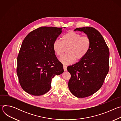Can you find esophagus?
<instances>
[{"label":"esophagus","instance_id":"34e87169","mask_svg":"<svg viewBox=\"0 0 121 121\" xmlns=\"http://www.w3.org/2000/svg\"><path fill=\"white\" fill-rule=\"evenodd\" d=\"M63 68H64V70L65 71L67 70V66L65 65H63Z\"/></svg>","mask_w":121,"mask_h":121}]
</instances>
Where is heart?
Segmentation results:
<instances>
[{
  "label": "heart",
  "mask_w": 121,
  "mask_h": 121,
  "mask_svg": "<svg viewBox=\"0 0 121 121\" xmlns=\"http://www.w3.org/2000/svg\"><path fill=\"white\" fill-rule=\"evenodd\" d=\"M62 41L56 40L53 44V49L56 54L59 56L63 55L65 48L68 47L66 54L59 60L65 65L74 63L76 58L80 60L87 54L91 47V42L87 36H81L80 34L73 31L65 33L62 37Z\"/></svg>",
  "instance_id": "heart-1"
}]
</instances>
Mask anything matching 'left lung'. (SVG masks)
Segmentation results:
<instances>
[{"instance_id": "1", "label": "left lung", "mask_w": 121, "mask_h": 121, "mask_svg": "<svg viewBox=\"0 0 121 121\" xmlns=\"http://www.w3.org/2000/svg\"><path fill=\"white\" fill-rule=\"evenodd\" d=\"M83 32L91 40L90 49L82 59L67 66L71 74L68 88L78 98H85L98 91L109 72V50L101 34L91 27L74 30Z\"/></svg>"}]
</instances>
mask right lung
<instances>
[{
	"label": "right lung",
	"mask_w": 121,
	"mask_h": 121,
	"mask_svg": "<svg viewBox=\"0 0 121 121\" xmlns=\"http://www.w3.org/2000/svg\"><path fill=\"white\" fill-rule=\"evenodd\" d=\"M62 29L42 27L24 39L17 58V73L22 88L27 93L34 96L44 94L51 88L52 78L64 72L63 65L53 49Z\"/></svg>",
	"instance_id": "obj_1"
}]
</instances>
